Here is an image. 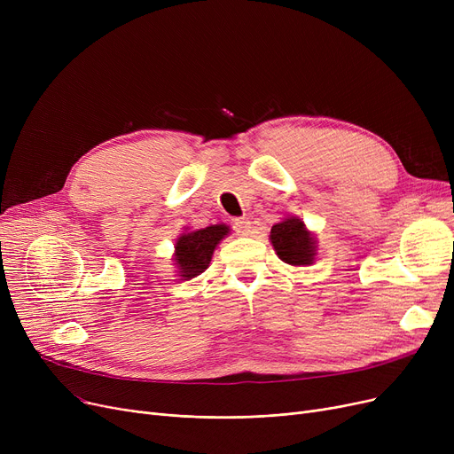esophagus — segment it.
Segmentation results:
<instances>
[{
	"instance_id": "obj_1",
	"label": "esophagus",
	"mask_w": 454,
	"mask_h": 454,
	"mask_svg": "<svg viewBox=\"0 0 454 454\" xmlns=\"http://www.w3.org/2000/svg\"><path fill=\"white\" fill-rule=\"evenodd\" d=\"M233 226H235V231L239 233V235H248L250 231H252V224H250V221L248 219H235V223H233Z\"/></svg>"
}]
</instances>
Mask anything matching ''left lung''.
<instances>
[{
    "label": "left lung",
    "mask_w": 454,
    "mask_h": 454,
    "mask_svg": "<svg viewBox=\"0 0 454 454\" xmlns=\"http://www.w3.org/2000/svg\"><path fill=\"white\" fill-rule=\"evenodd\" d=\"M269 239L278 257L291 267H311L318 255V241L315 233L300 217H285L270 230Z\"/></svg>",
    "instance_id": "8db88e82"
}]
</instances>
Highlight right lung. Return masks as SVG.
<instances>
[{
    "label": "right lung",
    "mask_w": 454,
    "mask_h": 454,
    "mask_svg": "<svg viewBox=\"0 0 454 454\" xmlns=\"http://www.w3.org/2000/svg\"><path fill=\"white\" fill-rule=\"evenodd\" d=\"M230 233L226 224H211L200 230L185 228L175 243L173 261L176 276L180 279H191L200 276L207 267L217 245Z\"/></svg>",
    "instance_id": "obj_1"
}]
</instances>
